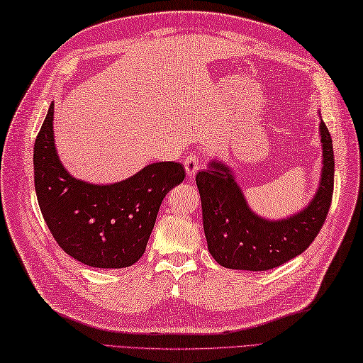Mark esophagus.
<instances>
[{"instance_id": "esophagus-1", "label": "esophagus", "mask_w": 363, "mask_h": 363, "mask_svg": "<svg viewBox=\"0 0 363 363\" xmlns=\"http://www.w3.org/2000/svg\"><path fill=\"white\" fill-rule=\"evenodd\" d=\"M199 164H201V160H199V157L195 156V154H190V156L186 157V160H184V168H186L187 177H194L196 174L199 169Z\"/></svg>"}]
</instances>
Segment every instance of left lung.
Returning a JSON list of instances; mask_svg holds the SVG:
<instances>
[{
    "label": "left lung",
    "instance_id": "left-lung-1",
    "mask_svg": "<svg viewBox=\"0 0 363 363\" xmlns=\"http://www.w3.org/2000/svg\"><path fill=\"white\" fill-rule=\"evenodd\" d=\"M323 168L317 194L303 211L282 220L254 213L228 165L209 162L196 174L201 195L207 248L221 267L265 272L279 267L309 248L325 225L334 191L333 138L320 123Z\"/></svg>",
    "mask_w": 363,
    "mask_h": 363
}]
</instances>
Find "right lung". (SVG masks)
Segmentation results:
<instances>
[{
    "label": "right lung",
    "mask_w": 363,
    "mask_h": 363,
    "mask_svg": "<svg viewBox=\"0 0 363 363\" xmlns=\"http://www.w3.org/2000/svg\"><path fill=\"white\" fill-rule=\"evenodd\" d=\"M54 103L34 143V184L48 229L68 256L95 268H125L143 256L162 199L186 177L179 162H156L125 181L76 179L54 145Z\"/></svg>",
    "instance_id": "obj_1"
}]
</instances>
